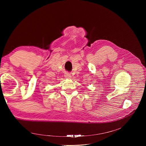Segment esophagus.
Returning a JSON list of instances; mask_svg holds the SVG:
<instances>
[{
	"instance_id": "34e87169",
	"label": "esophagus",
	"mask_w": 146,
	"mask_h": 146,
	"mask_svg": "<svg viewBox=\"0 0 146 146\" xmlns=\"http://www.w3.org/2000/svg\"><path fill=\"white\" fill-rule=\"evenodd\" d=\"M64 77H65L66 78H70V77H71V76H70V74H69V73H66V74H64Z\"/></svg>"
}]
</instances>
